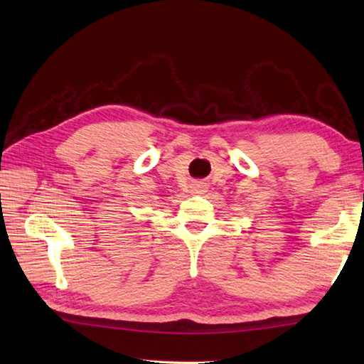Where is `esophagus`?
<instances>
[{"instance_id":"obj_1","label":"esophagus","mask_w":364,"mask_h":364,"mask_svg":"<svg viewBox=\"0 0 364 364\" xmlns=\"http://www.w3.org/2000/svg\"><path fill=\"white\" fill-rule=\"evenodd\" d=\"M192 194H203V192L206 191V184L202 183V181H196L194 184H192Z\"/></svg>"}]
</instances>
